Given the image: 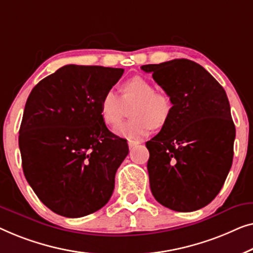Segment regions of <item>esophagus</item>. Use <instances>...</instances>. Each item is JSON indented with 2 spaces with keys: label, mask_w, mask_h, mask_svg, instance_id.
I'll list each match as a JSON object with an SVG mask.
<instances>
[{
  "label": "esophagus",
  "mask_w": 253,
  "mask_h": 253,
  "mask_svg": "<svg viewBox=\"0 0 253 253\" xmlns=\"http://www.w3.org/2000/svg\"><path fill=\"white\" fill-rule=\"evenodd\" d=\"M137 144H138V142H136V141H128V147H129V149H133L134 147H136Z\"/></svg>",
  "instance_id": "1"
}]
</instances>
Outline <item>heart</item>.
Listing matches in <instances>:
<instances>
[{
    "label": "heart",
    "mask_w": 253,
    "mask_h": 253,
    "mask_svg": "<svg viewBox=\"0 0 253 253\" xmlns=\"http://www.w3.org/2000/svg\"><path fill=\"white\" fill-rule=\"evenodd\" d=\"M172 106V99L166 92L156 91L150 81L134 77L122 84L120 96L112 90L103 95L99 112L106 125L115 127L131 107V119L116 127L115 133L135 141L148 136L152 126H163L169 118Z\"/></svg>",
    "instance_id": "1"
}]
</instances>
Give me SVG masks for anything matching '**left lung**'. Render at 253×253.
Wrapping results in <instances>:
<instances>
[{
    "label": "left lung",
    "mask_w": 253,
    "mask_h": 253,
    "mask_svg": "<svg viewBox=\"0 0 253 253\" xmlns=\"http://www.w3.org/2000/svg\"><path fill=\"white\" fill-rule=\"evenodd\" d=\"M141 69L152 73L173 104L162 130L145 143L151 193L173 211H196L215 198L232 167L235 125L226 91L189 59Z\"/></svg>",
    "instance_id": "obj_1"
}]
</instances>
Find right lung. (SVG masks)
<instances>
[{"label":"right lung","instance_id":"1","mask_svg":"<svg viewBox=\"0 0 253 253\" xmlns=\"http://www.w3.org/2000/svg\"><path fill=\"white\" fill-rule=\"evenodd\" d=\"M124 69L65 65L28 96L19 129L27 182L57 214L80 218L102 209L128 155L125 138L103 122L99 103Z\"/></svg>","mask_w":253,"mask_h":253}]
</instances>
